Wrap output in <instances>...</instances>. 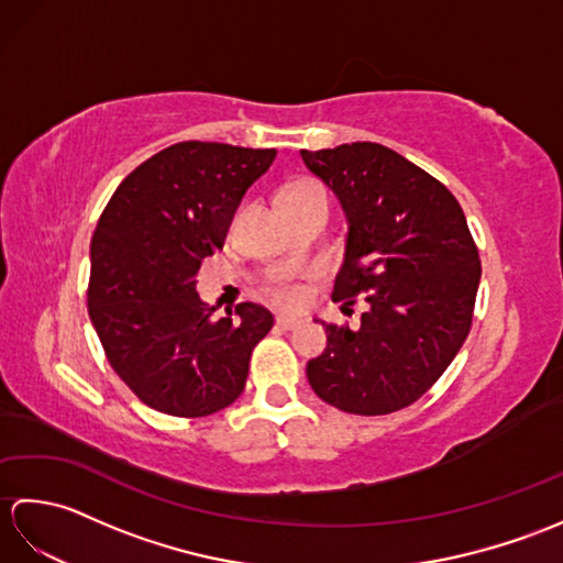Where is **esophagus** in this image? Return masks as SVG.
<instances>
[{
	"label": "esophagus",
	"instance_id": "1",
	"mask_svg": "<svg viewBox=\"0 0 563 563\" xmlns=\"http://www.w3.org/2000/svg\"><path fill=\"white\" fill-rule=\"evenodd\" d=\"M275 324H278V327L285 329V331H292V329L300 327L302 321L297 319V317H278V319H275Z\"/></svg>",
	"mask_w": 563,
	"mask_h": 563
}]
</instances>
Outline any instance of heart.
<instances>
[{"label": "heart", "mask_w": 563, "mask_h": 563, "mask_svg": "<svg viewBox=\"0 0 563 563\" xmlns=\"http://www.w3.org/2000/svg\"><path fill=\"white\" fill-rule=\"evenodd\" d=\"M312 200H327L329 202V194L327 188L321 186L319 181H312V178H305V181H295L288 184L280 190V202L283 208H292L300 206V202H312ZM263 292H266L268 300L278 307H297L305 302V285L290 278V275H275L266 285H263Z\"/></svg>", "instance_id": "heart-1"}]
</instances>
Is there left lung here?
Returning a JSON list of instances; mask_svg holds the SVG:
<instances>
[{"label":"left lung","instance_id":"left-lung-1","mask_svg":"<svg viewBox=\"0 0 563 563\" xmlns=\"http://www.w3.org/2000/svg\"><path fill=\"white\" fill-rule=\"evenodd\" d=\"M302 159L349 214L331 300L363 297L357 329L324 324L329 345L307 363L314 394L357 416L418 401L472 329L479 249L462 206L438 178L377 142L307 152Z\"/></svg>","mask_w":563,"mask_h":563}]
</instances>
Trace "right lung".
<instances>
[{
    "mask_svg": "<svg viewBox=\"0 0 563 563\" xmlns=\"http://www.w3.org/2000/svg\"><path fill=\"white\" fill-rule=\"evenodd\" d=\"M275 154L176 142L128 174L101 212L91 236L89 317L115 375L154 411L200 418L244 391L251 353L273 329V314L242 302L218 319L200 302L196 278Z\"/></svg>",
    "mask_w": 563,
    "mask_h": 563,
    "instance_id": "obj_1",
    "label": "right lung"
}]
</instances>
